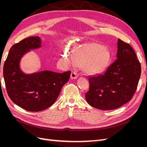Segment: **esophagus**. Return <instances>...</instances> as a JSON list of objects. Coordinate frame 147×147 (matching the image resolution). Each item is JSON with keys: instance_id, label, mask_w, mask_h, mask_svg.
Segmentation results:
<instances>
[{"instance_id": "1", "label": "esophagus", "mask_w": 147, "mask_h": 147, "mask_svg": "<svg viewBox=\"0 0 147 147\" xmlns=\"http://www.w3.org/2000/svg\"><path fill=\"white\" fill-rule=\"evenodd\" d=\"M78 76V75L77 73H76L75 72H72L70 74V77L72 79H75L77 78Z\"/></svg>"}]
</instances>
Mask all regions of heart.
Segmentation results:
<instances>
[{
  "label": "heart",
  "instance_id": "b5f03b06",
  "mask_svg": "<svg viewBox=\"0 0 147 147\" xmlns=\"http://www.w3.org/2000/svg\"><path fill=\"white\" fill-rule=\"evenodd\" d=\"M63 60L67 65L80 64L88 74H97L107 67L110 55L99 44L91 43L75 45L69 52H65Z\"/></svg>",
  "mask_w": 147,
  "mask_h": 147
}]
</instances>
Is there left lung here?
<instances>
[{"label":"left lung","instance_id":"left-lung-1","mask_svg":"<svg viewBox=\"0 0 147 147\" xmlns=\"http://www.w3.org/2000/svg\"><path fill=\"white\" fill-rule=\"evenodd\" d=\"M117 45V59L103 74L88 78L86 100L100 110L116 109L131 100L141 75V65L134 49L120 39Z\"/></svg>","mask_w":147,"mask_h":147}]
</instances>
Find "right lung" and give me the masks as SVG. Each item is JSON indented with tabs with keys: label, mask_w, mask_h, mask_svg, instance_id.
Returning <instances> with one entry per match:
<instances>
[{
	"label": "right lung",
	"mask_w": 147,
	"mask_h": 147,
	"mask_svg": "<svg viewBox=\"0 0 147 147\" xmlns=\"http://www.w3.org/2000/svg\"><path fill=\"white\" fill-rule=\"evenodd\" d=\"M40 44L38 37H29L14 44L3 65L8 96L15 104L29 112H40L54 104L71 73L70 70L62 74L47 70L31 75L22 72L19 65L21 57Z\"/></svg>",
	"instance_id": "right-lung-1"
}]
</instances>
